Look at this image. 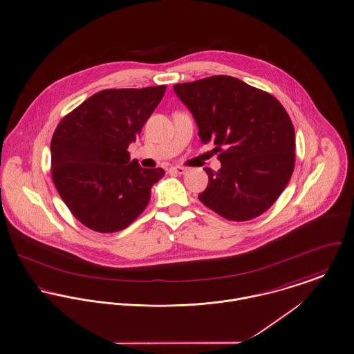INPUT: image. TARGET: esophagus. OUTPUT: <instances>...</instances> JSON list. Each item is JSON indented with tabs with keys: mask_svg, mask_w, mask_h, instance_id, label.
Returning a JSON list of instances; mask_svg holds the SVG:
<instances>
[{
	"mask_svg": "<svg viewBox=\"0 0 354 354\" xmlns=\"http://www.w3.org/2000/svg\"><path fill=\"white\" fill-rule=\"evenodd\" d=\"M187 171H188V169L184 166H171L170 167V173H173V174H185Z\"/></svg>",
	"mask_w": 354,
	"mask_h": 354,
	"instance_id": "1",
	"label": "esophagus"
}]
</instances>
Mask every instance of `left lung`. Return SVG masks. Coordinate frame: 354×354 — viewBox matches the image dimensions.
Listing matches in <instances>:
<instances>
[{"instance_id": "obj_1", "label": "left lung", "mask_w": 354, "mask_h": 354, "mask_svg": "<svg viewBox=\"0 0 354 354\" xmlns=\"http://www.w3.org/2000/svg\"><path fill=\"white\" fill-rule=\"evenodd\" d=\"M204 145L212 142L222 167H205L198 200L228 221L263 214L281 194L295 167V129L284 106L246 82L214 75L177 84Z\"/></svg>"}]
</instances>
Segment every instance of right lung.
<instances>
[{"mask_svg":"<svg viewBox=\"0 0 354 354\" xmlns=\"http://www.w3.org/2000/svg\"><path fill=\"white\" fill-rule=\"evenodd\" d=\"M166 86L105 89L64 116L51 140L57 191L82 225L115 232L131 225L150 201L162 167L143 169L129 145L163 97Z\"/></svg>","mask_w":354,"mask_h":354,"instance_id":"add662e5","label":"right lung"}]
</instances>
